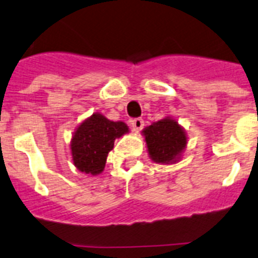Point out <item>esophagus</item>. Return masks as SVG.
I'll return each mask as SVG.
<instances>
[{
  "mask_svg": "<svg viewBox=\"0 0 258 258\" xmlns=\"http://www.w3.org/2000/svg\"><path fill=\"white\" fill-rule=\"evenodd\" d=\"M131 127L134 131L139 132L140 130L144 127V120L142 118H135V119H131Z\"/></svg>",
  "mask_w": 258,
  "mask_h": 258,
  "instance_id": "esophagus-1",
  "label": "esophagus"
}]
</instances>
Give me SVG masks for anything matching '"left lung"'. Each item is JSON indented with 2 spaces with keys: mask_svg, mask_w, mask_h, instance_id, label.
<instances>
[{
  "mask_svg": "<svg viewBox=\"0 0 258 258\" xmlns=\"http://www.w3.org/2000/svg\"><path fill=\"white\" fill-rule=\"evenodd\" d=\"M149 157L156 163H175L187 145V135L175 119L166 116L143 130Z\"/></svg>",
  "mask_w": 258,
  "mask_h": 258,
  "instance_id": "left-lung-1",
  "label": "left lung"
}]
</instances>
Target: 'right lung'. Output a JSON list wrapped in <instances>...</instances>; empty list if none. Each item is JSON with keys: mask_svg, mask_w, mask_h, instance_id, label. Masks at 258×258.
Returning <instances> with one entry per match:
<instances>
[{"mask_svg": "<svg viewBox=\"0 0 258 258\" xmlns=\"http://www.w3.org/2000/svg\"><path fill=\"white\" fill-rule=\"evenodd\" d=\"M127 132L128 127L124 122H113L100 113L92 114L80 123L71 139V154L76 169L91 175L101 174L115 139Z\"/></svg>", "mask_w": 258, "mask_h": 258, "instance_id": "obj_1", "label": "right lung"}]
</instances>
